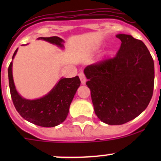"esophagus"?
<instances>
[{"label":"esophagus","mask_w":161,"mask_h":161,"mask_svg":"<svg viewBox=\"0 0 161 161\" xmlns=\"http://www.w3.org/2000/svg\"><path fill=\"white\" fill-rule=\"evenodd\" d=\"M79 78H80V80H81V82H82V84H85L86 82V78L84 73L80 72L79 74Z\"/></svg>","instance_id":"34e87169"}]
</instances>
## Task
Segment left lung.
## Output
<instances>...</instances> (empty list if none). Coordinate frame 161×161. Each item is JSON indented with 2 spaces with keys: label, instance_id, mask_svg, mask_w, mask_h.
I'll list each match as a JSON object with an SVG mask.
<instances>
[{
  "label": "left lung",
  "instance_id": "1",
  "mask_svg": "<svg viewBox=\"0 0 161 161\" xmlns=\"http://www.w3.org/2000/svg\"><path fill=\"white\" fill-rule=\"evenodd\" d=\"M121 41L113 58L84 69L94 111L111 125H123L139 116L148 106L154 86V63L141 40L118 34Z\"/></svg>",
  "mask_w": 161,
  "mask_h": 161
}]
</instances>
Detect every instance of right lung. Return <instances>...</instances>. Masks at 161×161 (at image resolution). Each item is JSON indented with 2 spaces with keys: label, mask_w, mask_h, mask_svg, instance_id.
<instances>
[{
  "label": "right lung",
  "mask_w": 161,
  "mask_h": 161,
  "mask_svg": "<svg viewBox=\"0 0 161 161\" xmlns=\"http://www.w3.org/2000/svg\"><path fill=\"white\" fill-rule=\"evenodd\" d=\"M59 47H64V40L58 36L40 37ZM18 48L13 54L14 59ZM8 80L11 99L14 108L25 120L41 127H54L66 119L70 104L78 88L80 86L79 76L74 78H61L53 89L36 100H28L21 97L17 92L12 75V62L8 67Z\"/></svg>",
  "instance_id": "obj_1"
}]
</instances>
